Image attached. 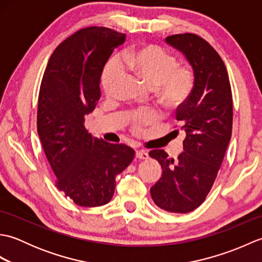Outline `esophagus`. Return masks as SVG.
<instances>
[{"label":"esophagus","mask_w":262,"mask_h":262,"mask_svg":"<svg viewBox=\"0 0 262 262\" xmlns=\"http://www.w3.org/2000/svg\"><path fill=\"white\" fill-rule=\"evenodd\" d=\"M136 158L137 159H141V160H145L148 158V154L146 151H144V149H137L136 151Z\"/></svg>","instance_id":"obj_1"}]
</instances>
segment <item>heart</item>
Listing matches in <instances>:
<instances>
[{"mask_svg": "<svg viewBox=\"0 0 262 262\" xmlns=\"http://www.w3.org/2000/svg\"><path fill=\"white\" fill-rule=\"evenodd\" d=\"M130 72L155 86V93L166 108H177L190 97L194 86L193 71L186 65H178L177 58L158 45H145L125 53L122 64L113 59L102 74V88L108 97H113L125 77ZM160 113L154 108L133 111V128L140 130L143 126L154 125Z\"/></svg>", "mask_w": 262, "mask_h": 262, "instance_id": "1", "label": "heart"}]
</instances>
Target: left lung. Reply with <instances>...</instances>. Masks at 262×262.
I'll return each mask as SVG.
<instances>
[{"mask_svg":"<svg viewBox=\"0 0 262 262\" xmlns=\"http://www.w3.org/2000/svg\"><path fill=\"white\" fill-rule=\"evenodd\" d=\"M165 41L191 65L194 86L176 113L186 133L183 152L176 161L163 149L149 152L162 168V176L149 191L160 208L185 214L204 203L223 162L232 135V91L224 62L205 39L179 33Z\"/></svg>","mask_w":262,"mask_h":262,"instance_id":"obj_1","label":"left lung"}]
</instances>
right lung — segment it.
I'll list each match as a JSON object with an SVG mask.
<instances>
[{"label": "right lung", "instance_id": "obj_1", "mask_svg": "<svg viewBox=\"0 0 262 262\" xmlns=\"http://www.w3.org/2000/svg\"><path fill=\"white\" fill-rule=\"evenodd\" d=\"M125 33L88 27L60 42L48 60L38 98L37 130L56 187L83 207L108 204L116 177L134 159L125 144L92 137L84 127L100 96V77Z\"/></svg>", "mask_w": 262, "mask_h": 262}]
</instances>
